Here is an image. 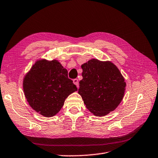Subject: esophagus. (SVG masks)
<instances>
[{
	"instance_id": "34e87169",
	"label": "esophagus",
	"mask_w": 158,
	"mask_h": 158,
	"mask_svg": "<svg viewBox=\"0 0 158 158\" xmlns=\"http://www.w3.org/2000/svg\"><path fill=\"white\" fill-rule=\"evenodd\" d=\"M73 83L76 85V86L78 87L79 86V82H78V79H74L73 80Z\"/></svg>"
}]
</instances>
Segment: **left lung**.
Instances as JSON below:
<instances>
[{
	"label": "left lung",
	"mask_w": 158,
	"mask_h": 158,
	"mask_svg": "<svg viewBox=\"0 0 158 158\" xmlns=\"http://www.w3.org/2000/svg\"><path fill=\"white\" fill-rule=\"evenodd\" d=\"M82 80L78 94L95 116L103 117L115 109L123 99L126 82L111 61L92 59L81 65Z\"/></svg>",
	"instance_id": "8db88e82"
}]
</instances>
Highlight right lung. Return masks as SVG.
<instances>
[{
  "label": "right lung",
  "mask_w": 158,
  "mask_h": 158,
  "mask_svg": "<svg viewBox=\"0 0 158 158\" xmlns=\"http://www.w3.org/2000/svg\"><path fill=\"white\" fill-rule=\"evenodd\" d=\"M23 89L30 107L45 117L58 113L69 95L78 90L60 62L45 59L37 60L26 74Z\"/></svg>",
  "instance_id": "1"
}]
</instances>
